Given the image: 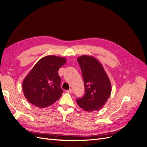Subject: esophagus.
<instances>
[{
  "label": "esophagus",
  "mask_w": 147,
  "mask_h": 147,
  "mask_svg": "<svg viewBox=\"0 0 147 147\" xmlns=\"http://www.w3.org/2000/svg\"><path fill=\"white\" fill-rule=\"evenodd\" d=\"M67 93H72L73 92L72 89H70V90H67Z\"/></svg>",
  "instance_id": "esophagus-1"
}]
</instances>
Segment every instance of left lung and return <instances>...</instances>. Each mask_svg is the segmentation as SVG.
Masks as SVG:
<instances>
[{
  "mask_svg": "<svg viewBox=\"0 0 147 147\" xmlns=\"http://www.w3.org/2000/svg\"><path fill=\"white\" fill-rule=\"evenodd\" d=\"M84 84V94L77 103L88 112L103 107L112 91L110 80L100 63L94 57L83 55L77 59Z\"/></svg>",
  "mask_w": 147,
  "mask_h": 147,
  "instance_id": "8db88e82",
  "label": "left lung"
}]
</instances>
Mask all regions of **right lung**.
Wrapping results in <instances>:
<instances>
[{
    "label": "right lung",
    "instance_id": "1",
    "mask_svg": "<svg viewBox=\"0 0 147 147\" xmlns=\"http://www.w3.org/2000/svg\"><path fill=\"white\" fill-rule=\"evenodd\" d=\"M66 63L64 57L47 56L40 59L23 82L27 100L37 107H47L58 100L63 92L59 69Z\"/></svg>",
    "mask_w": 147,
    "mask_h": 147
}]
</instances>
